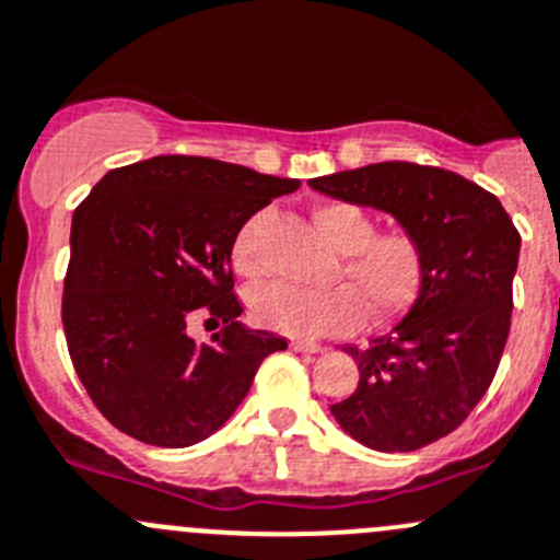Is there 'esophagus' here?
Instances as JSON below:
<instances>
[{"instance_id": "1", "label": "esophagus", "mask_w": 560, "mask_h": 560, "mask_svg": "<svg viewBox=\"0 0 560 560\" xmlns=\"http://www.w3.org/2000/svg\"><path fill=\"white\" fill-rule=\"evenodd\" d=\"M291 349L305 351V354H322V351H327V346L311 343V340H291Z\"/></svg>"}]
</instances>
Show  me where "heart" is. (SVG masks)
<instances>
[{
    "instance_id": "heart-1",
    "label": "heart",
    "mask_w": 560,
    "mask_h": 560,
    "mask_svg": "<svg viewBox=\"0 0 560 560\" xmlns=\"http://www.w3.org/2000/svg\"><path fill=\"white\" fill-rule=\"evenodd\" d=\"M318 231L343 253L340 275L346 283L329 289H302L294 283L260 285L249 296L255 322L291 338H324L349 332L371 318H390L407 311L423 283V249L404 228L374 231L369 211L343 200L313 209ZM264 214L244 222L233 242V264L242 275L264 271Z\"/></svg>"
}]
</instances>
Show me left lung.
Masks as SVG:
<instances>
[{"mask_svg":"<svg viewBox=\"0 0 560 560\" xmlns=\"http://www.w3.org/2000/svg\"><path fill=\"white\" fill-rule=\"evenodd\" d=\"M307 184L387 211L420 242L412 311L369 349H346L360 382L332 415L374 451L423 448L459 429L492 385L511 329L520 233L492 191L451 170L382 162Z\"/></svg>","mask_w":560,"mask_h":560,"instance_id":"obj_1","label":"left lung"}]
</instances>
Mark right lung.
I'll use <instances>...</instances> for the list:
<instances>
[{
  "instance_id": "right-lung-1",
  "label": "right lung",
  "mask_w": 560,
  "mask_h": 560,
  "mask_svg": "<svg viewBox=\"0 0 560 560\" xmlns=\"http://www.w3.org/2000/svg\"><path fill=\"white\" fill-rule=\"evenodd\" d=\"M300 189L206 156L115 167L79 203L62 289L68 354L98 412L159 448L214 434L285 338L244 329L231 253L244 222ZM195 315L221 329L195 341Z\"/></svg>"
}]
</instances>
